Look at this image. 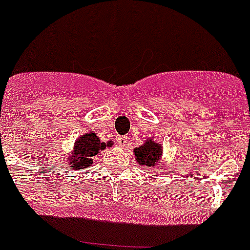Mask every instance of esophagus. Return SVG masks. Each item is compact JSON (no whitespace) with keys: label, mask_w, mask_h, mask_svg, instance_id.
<instances>
[{"label":"esophagus","mask_w":250,"mask_h":250,"mask_svg":"<svg viewBox=\"0 0 250 250\" xmlns=\"http://www.w3.org/2000/svg\"><path fill=\"white\" fill-rule=\"evenodd\" d=\"M116 141H118L119 146L121 147H125L127 145V143H129V141H127V136H119Z\"/></svg>","instance_id":"obj_1"}]
</instances>
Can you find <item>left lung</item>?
<instances>
[{
	"label": "left lung",
	"instance_id": "left-lung-1",
	"mask_svg": "<svg viewBox=\"0 0 250 250\" xmlns=\"http://www.w3.org/2000/svg\"><path fill=\"white\" fill-rule=\"evenodd\" d=\"M161 151H163V147L156 143H152L151 140L145 141L143 146L134 149L135 159L138 160L139 164L149 167L158 164L159 159L161 156Z\"/></svg>",
	"mask_w": 250,
	"mask_h": 250
}]
</instances>
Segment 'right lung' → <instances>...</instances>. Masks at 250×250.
I'll use <instances>...</instances> for the list:
<instances>
[{"label":"right lung","mask_w":250,"mask_h":250,"mask_svg":"<svg viewBox=\"0 0 250 250\" xmlns=\"http://www.w3.org/2000/svg\"><path fill=\"white\" fill-rule=\"evenodd\" d=\"M111 145V144H109ZM107 145L105 143H100L94 132H89L86 135L80 136L75 143L74 154L70 156V163L74 169H85L90 164L94 163V156L100 152V150L105 149Z\"/></svg>","instance_id":"right-lung-1"}]
</instances>
